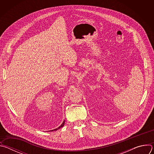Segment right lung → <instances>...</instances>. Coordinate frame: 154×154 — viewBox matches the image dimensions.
<instances>
[{
    "label": "right lung",
    "instance_id": "add662e5",
    "mask_svg": "<svg viewBox=\"0 0 154 154\" xmlns=\"http://www.w3.org/2000/svg\"><path fill=\"white\" fill-rule=\"evenodd\" d=\"M64 121H63V122L61 124V125L60 126H59L58 128H55V129H54V130H50V131H55V130H58L59 128H61L62 127H63L64 126Z\"/></svg>",
    "mask_w": 154,
    "mask_h": 154
}]
</instances>
